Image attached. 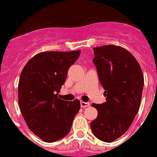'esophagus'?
<instances>
[{"label":"esophagus","instance_id":"34e87169","mask_svg":"<svg viewBox=\"0 0 157 157\" xmlns=\"http://www.w3.org/2000/svg\"><path fill=\"white\" fill-rule=\"evenodd\" d=\"M90 105V102H85V101H82L80 102V105H81L82 108H86V107L89 106Z\"/></svg>","mask_w":157,"mask_h":157}]
</instances>
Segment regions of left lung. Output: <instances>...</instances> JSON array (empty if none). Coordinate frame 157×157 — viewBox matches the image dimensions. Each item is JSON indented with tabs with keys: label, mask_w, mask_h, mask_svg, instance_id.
<instances>
[{
	"label": "left lung",
	"mask_w": 157,
	"mask_h": 157,
	"mask_svg": "<svg viewBox=\"0 0 157 157\" xmlns=\"http://www.w3.org/2000/svg\"><path fill=\"white\" fill-rule=\"evenodd\" d=\"M99 81L106 101L92 104L98 117L90 122L92 132L104 142H113L128 130L140 107L144 77L134 56L115 45L94 48Z\"/></svg>",
	"instance_id": "left-lung-1"
}]
</instances>
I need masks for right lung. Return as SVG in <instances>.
I'll return each mask as SVG.
<instances>
[{
    "instance_id": "right-lung-1",
    "label": "right lung",
    "mask_w": 157,
    "mask_h": 157,
    "mask_svg": "<svg viewBox=\"0 0 157 157\" xmlns=\"http://www.w3.org/2000/svg\"><path fill=\"white\" fill-rule=\"evenodd\" d=\"M80 52H40L22 70L18 85L19 106L29 129L45 142H55L67 134L79 111L78 100H62L56 93L60 91L70 67Z\"/></svg>"
}]
</instances>
